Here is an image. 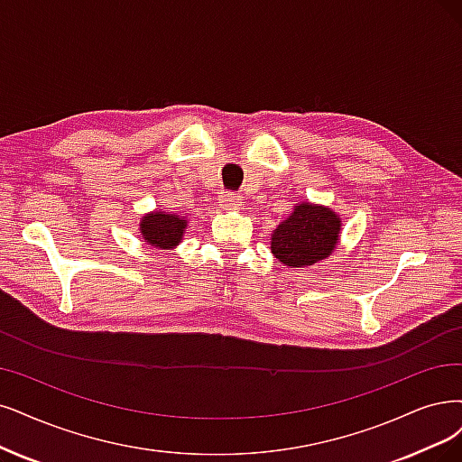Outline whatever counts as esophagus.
<instances>
[{"mask_svg": "<svg viewBox=\"0 0 462 462\" xmlns=\"http://www.w3.org/2000/svg\"><path fill=\"white\" fill-rule=\"evenodd\" d=\"M242 203H244L242 196H237L234 192H226V194L220 196V205H222V208H226V209H232V211L240 209Z\"/></svg>", "mask_w": 462, "mask_h": 462, "instance_id": "34e87169", "label": "esophagus"}]
</instances>
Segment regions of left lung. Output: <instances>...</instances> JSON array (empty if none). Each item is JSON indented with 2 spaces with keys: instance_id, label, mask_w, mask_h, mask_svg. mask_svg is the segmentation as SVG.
<instances>
[{
  "instance_id": "8db88e82",
  "label": "left lung",
  "mask_w": 462,
  "mask_h": 462,
  "mask_svg": "<svg viewBox=\"0 0 462 462\" xmlns=\"http://www.w3.org/2000/svg\"><path fill=\"white\" fill-rule=\"evenodd\" d=\"M340 234V218L323 205L297 203L293 213L272 232L270 249L291 268H304L328 259Z\"/></svg>"
}]
</instances>
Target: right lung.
Wrapping results in <instances>:
<instances>
[{
	"instance_id": "add662e5",
	"label": "right lung",
	"mask_w": 462,
	"mask_h": 462,
	"mask_svg": "<svg viewBox=\"0 0 462 462\" xmlns=\"http://www.w3.org/2000/svg\"><path fill=\"white\" fill-rule=\"evenodd\" d=\"M186 220L175 213L153 211L141 218V236L158 249H173L180 244Z\"/></svg>"
}]
</instances>
